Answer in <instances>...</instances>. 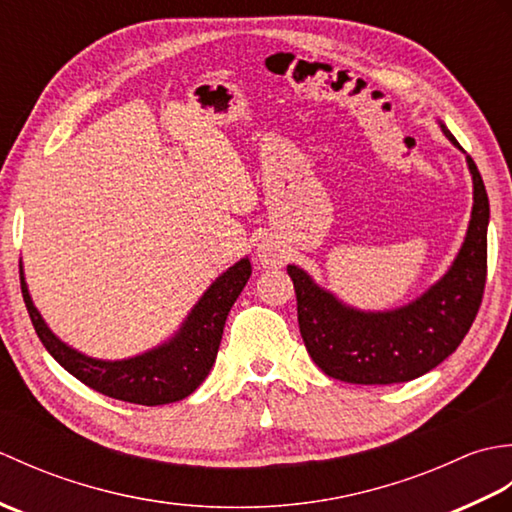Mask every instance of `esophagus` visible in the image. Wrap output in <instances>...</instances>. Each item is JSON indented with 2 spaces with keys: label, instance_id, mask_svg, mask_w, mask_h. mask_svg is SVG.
Masks as SVG:
<instances>
[{
  "label": "esophagus",
  "instance_id": "obj_1",
  "mask_svg": "<svg viewBox=\"0 0 512 512\" xmlns=\"http://www.w3.org/2000/svg\"><path fill=\"white\" fill-rule=\"evenodd\" d=\"M257 262L264 268H281L286 264V250L275 239H264L257 246Z\"/></svg>",
  "mask_w": 512,
  "mask_h": 512
}]
</instances>
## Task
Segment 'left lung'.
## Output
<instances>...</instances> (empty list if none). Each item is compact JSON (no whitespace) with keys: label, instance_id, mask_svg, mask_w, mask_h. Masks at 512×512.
Instances as JSON below:
<instances>
[{"label":"left lung","instance_id":"8db88e82","mask_svg":"<svg viewBox=\"0 0 512 512\" xmlns=\"http://www.w3.org/2000/svg\"><path fill=\"white\" fill-rule=\"evenodd\" d=\"M451 145L458 140L438 121ZM473 180L469 228L449 270L420 297L391 310H361L321 288L306 270L288 264L297 292L299 330L323 374L354 385L407 383L438 367L469 332L486 284L488 195L471 156Z\"/></svg>","mask_w":512,"mask_h":512}]
</instances>
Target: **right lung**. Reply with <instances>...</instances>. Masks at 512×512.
<instances>
[{
	"instance_id": "1",
	"label": "right lung",
	"mask_w": 512,
	"mask_h": 512,
	"mask_svg": "<svg viewBox=\"0 0 512 512\" xmlns=\"http://www.w3.org/2000/svg\"><path fill=\"white\" fill-rule=\"evenodd\" d=\"M250 273H253L250 259L242 257L204 290L187 319L165 343L143 354L103 361V358L74 350L48 328L32 303L24 264H19L21 292H24L28 314L43 347L54 361L99 394L147 407L169 405V402L187 398L209 376L217 350H220L226 317L239 292L244 290Z\"/></svg>"
}]
</instances>
